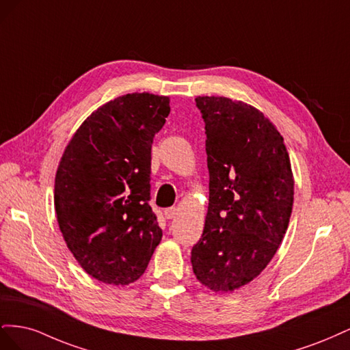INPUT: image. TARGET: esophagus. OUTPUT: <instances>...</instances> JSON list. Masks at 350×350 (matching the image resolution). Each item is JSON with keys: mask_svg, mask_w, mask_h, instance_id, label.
<instances>
[{"mask_svg": "<svg viewBox=\"0 0 350 350\" xmlns=\"http://www.w3.org/2000/svg\"><path fill=\"white\" fill-rule=\"evenodd\" d=\"M178 215V208L176 207H171L165 210V217L166 219H174Z\"/></svg>", "mask_w": 350, "mask_h": 350, "instance_id": "34e87169", "label": "esophagus"}]
</instances>
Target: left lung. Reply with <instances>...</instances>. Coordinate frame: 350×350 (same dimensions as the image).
<instances>
[{"label":"left lung","mask_w":350,"mask_h":350,"mask_svg":"<svg viewBox=\"0 0 350 350\" xmlns=\"http://www.w3.org/2000/svg\"><path fill=\"white\" fill-rule=\"evenodd\" d=\"M206 124L208 210L191 250L196 278L213 292H234L267 267L288 230L293 175L283 137L257 108L198 96Z\"/></svg>","instance_id":"obj_1"}]
</instances>
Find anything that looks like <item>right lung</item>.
Returning a JSON list of instances; mask_svg holds the SVG:
<instances>
[{
    "label": "right lung",
    "instance_id": "obj_1",
    "mask_svg": "<svg viewBox=\"0 0 350 350\" xmlns=\"http://www.w3.org/2000/svg\"><path fill=\"white\" fill-rule=\"evenodd\" d=\"M169 112L167 96L124 94L92 112L62 153L54 189L59 230L99 282H135L162 239L149 206L150 162Z\"/></svg>",
    "mask_w": 350,
    "mask_h": 350
}]
</instances>
